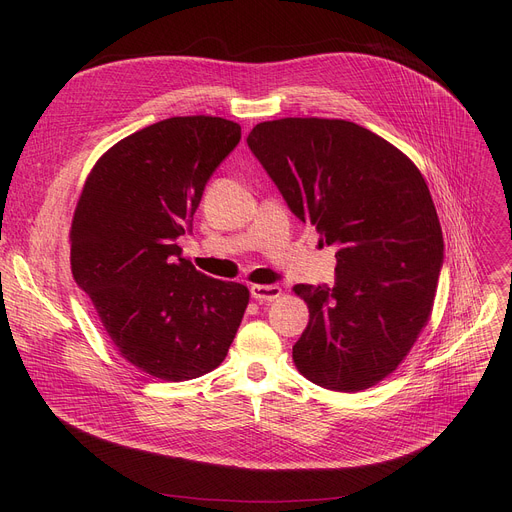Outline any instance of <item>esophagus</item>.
<instances>
[{"instance_id": "esophagus-1", "label": "esophagus", "mask_w": 512, "mask_h": 512, "mask_svg": "<svg viewBox=\"0 0 512 512\" xmlns=\"http://www.w3.org/2000/svg\"><path fill=\"white\" fill-rule=\"evenodd\" d=\"M282 294V288L276 284H253L251 286V297L255 301H274Z\"/></svg>"}]
</instances>
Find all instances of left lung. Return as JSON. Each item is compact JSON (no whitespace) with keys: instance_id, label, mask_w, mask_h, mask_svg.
I'll use <instances>...</instances> for the list:
<instances>
[{"instance_id":"8db88e82","label":"left lung","mask_w":512,"mask_h":512,"mask_svg":"<svg viewBox=\"0 0 512 512\" xmlns=\"http://www.w3.org/2000/svg\"><path fill=\"white\" fill-rule=\"evenodd\" d=\"M247 143L290 211L338 249L332 288H292L309 307L294 365L328 390L375 386L409 355L434 307L444 240L425 178L348 120L261 122Z\"/></svg>"}]
</instances>
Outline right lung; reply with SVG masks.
Returning a JSON list of instances; mask_svg holds the SVG:
<instances>
[{"mask_svg": "<svg viewBox=\"0 0 512 512\" xmlns=\"http://www.w3.org/2000/svg\"><path fill=\"white\" fill-rule=\"evenodd\" d=\"M238 141L240 126L224 118L155 122L97 159L76 203L72 276L118 353L153 378L218 367L249 305L247 286L197 272L176 245Z\"/></svg>", "mask_w": 512, "mask_h": 512, "instance_id": "right-lung-1", "label": "right lung"}]
</instances>
